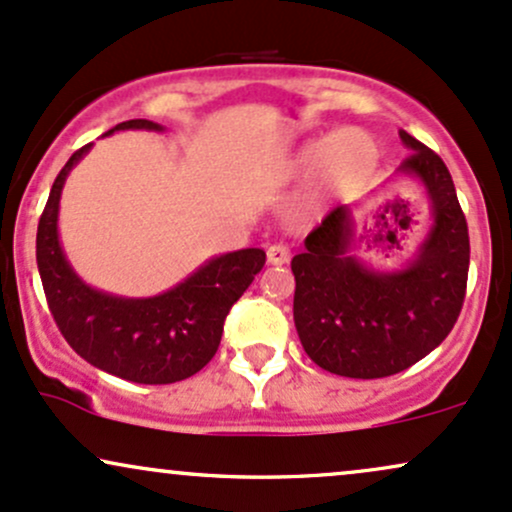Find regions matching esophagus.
<instances>
[{
	"mask_svg": "<svg viewBox=\"0 0 512 512\" xmlns=\"http://www.w3.org/2000/svg\"><path fill=\"white\" fill-rule=\"evenodd\" d=\"M291 260V250L286 245H269L267 248V262L269 264H286Z\"/></svg>",
	"mask_w": 512,
	"mask_h": 512,
	"instance_id": "1",
	"label": "esophagus"
}]
</instances>
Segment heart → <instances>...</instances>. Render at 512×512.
Returning a JSON list of instances; mask_svg holds the SVG:
<instances>
[{"label":"heart","mask_w":512,"mask_h":512,"mask_svg":"<svg viewBox=\"0 0 512 512\" xmlns=\"http://www.w3.org/2000/svg\"><path fill=\"white\" fill-rule=\"evenodd\" d=\"M380 161L378 144L361 129H339L308 142L296 158V168L310 175L325 170L330 187H356L373 175Z\"/></svg>","instance_id":"b5f03b06"}]
</instances>
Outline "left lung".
<instances>
[{"instance_id":"left-lung-1","label":"left lung","mask_w":512,"mask_h":512,"mask_svg":"<svg viewBox=\"0 0 512 512\" xmlns=\"http://www.w3.org/2000/svg\"><path fill=\"white\" fill-rule=\"evenodd\" d=\"M399 137L411 154L397 175L426 187L433 214L414 260L397 272H375L351 255L349 207L332 209L291 260L293 320L305 354L344 378H387L431 354L455 327L467 291L469 233L450 170L404 129ZM387 238L395 243L392 233Z\"/></svg>"}]
</instances>
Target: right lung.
I'll return each instance as SVG.
<instances>
[{"label":"right lung","mask_w":512,"mask_h":512,"mask_svg":"<svg viewBox=\"0 0 512 512\" xmlns=\"http://www.w3.org/2000/svg\"><path fill=\"white\" fill-rule=\"evenodd\" d=\"M115 129L161 132L163 127L151 120H127ZM88 149L91 144L81 146L64 163L38 223L35 257L50 313L62 337L91 366L142 385L178 383L214 358L228 310L260 274L267 255L248 248L214 257L154 298H120L91 289L74 274L57 236L64 180Z\"/></svg>","instance_id":"add662e5"}]
</instances>
